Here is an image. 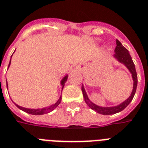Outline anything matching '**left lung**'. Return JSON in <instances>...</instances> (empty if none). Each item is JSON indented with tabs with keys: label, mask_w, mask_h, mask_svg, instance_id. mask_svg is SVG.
Instances as JSON below:
<instances>
[{
	"label": "left lung",
	"mask_w": 148,
	"mask_h": 148,
	"mask_svg": "<svg viewBox=\"0 0 148 148\" xmlns=\"http://www.w3.org/2000/svg\"><path fill=\"white\" fill-rule=\"evenodd\" d=\"M112 57L119 63L122 64L129 71V72L132 74V77L133 80V89L128 98H127L125 101H123L119 105L114 106H100L97 105L92 101H90V99H89L88 95L86 92L84 86L82 85L81 90H82L83 96H84V98L85 103L87 104L89 107L93 109L96 112L102 114V115H113V114L118 113V112H119L122 111L123 109H125L134 98V96L135 94V92H136L137 85H138V76H137L135 66H134V64L132 61V58L131 57L129 51L122 45V43L120 42L118 39H116V49H115V54H114Z\"/></svg>",
	"instance_id": "left-lung-1"
}]
</instances>
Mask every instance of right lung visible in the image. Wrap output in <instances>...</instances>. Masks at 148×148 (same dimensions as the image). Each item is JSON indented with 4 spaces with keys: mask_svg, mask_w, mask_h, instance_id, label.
<instances>
[{
    "mask_svg": "<svg viewBox=\"0 0 148 148\" xmlns=\"http://www.w3.org/2000/svg\"><path fill=\"white\" fill-rule=\"evenodd\" d=\"M12 55H11V57H10V61L9 65H8V68H9L10 65V63H11ZM68 74H66L65 76L62 78V80H61V82H60V84H61V85H62V90H63L64 88V84H65V82L67 81V80H68ZM7 88H8V81H7ZM12 102H14V101L12 100ZM61 102H62V95L60 96L59 99H58V101L55 103H53L52 105L49 106H46V107H43V108H39V109H29V108H25V107H23V106H20L16 104L14 102V103L16 106H17L18 108H19V109L23 110V111L26 112V113L31 114V115H36V116H39V115H44V114H47V113H49V112H50L53 111L54 109H55V108L57 107L59 105L60 103H61Z\"/></svg>",
    "mask_w": 148,
    "mask_h": 148,
    "instance_id": "right-lung-1",
    "label": "right lung"
}]
</instances>
